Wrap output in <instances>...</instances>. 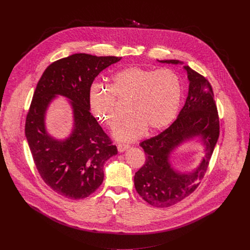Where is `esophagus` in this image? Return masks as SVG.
Segmentation results:
<instances>
[{
	"mask_svg": "<svg viewBox=\"0 0 250 250\" xmlns=\"http://www.w3.org/2000/svg\"><path fill=\"white\" fill-rule=\"evenodd\" d=\"M129 148V146L128 145H125V144H119L118 145V150L120 151V152H124V151H125L126 149H128Z\"/></svg>",
	"mask_w": 250,
	"mask_h": 250,
	"instance_id": "34e87169",
	"label": "esophagus"
}]
</instances>
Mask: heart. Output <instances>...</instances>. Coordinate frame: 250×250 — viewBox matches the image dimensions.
Here are the masks:
<instances>
[{
    "instance_id": "obj_1",
    "label": "heart",
    "mask_w": 250,
    "mask_h": 250,
    "mask_svg": "<svg viewBox=\"0 0 250 250\" xmlns=\"http://www.w3.org/2000/svg\"><path fill=\"white\" fill-rule=\"evenodd\" d=\"M182 82L172 69L140 66L125 68L113 76L110 87L93 84L89 104L95 118L113 128L120 120L117 98L130 100V115L114 130L123 141H133L149 131L167 127L176 118L182 101Z\"/></svg>"
}]
</instances>
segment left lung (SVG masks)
I'll return each mask as SVG.
<instances>
[{
    "mask_svg": "<svg viewBox=\"0 0 250 250\" xmlns=\"http://www.w3.org/2000/svg\"><path fill=\"white\" fill-rule=\"evenodd\" d=\"M179 64V60H160ZM188 97L176 121L158 135L144 140L146 160L134 175L138 195L157 208L171 207L190 196L200 185L208 169L220 135V120L209 82L189 66ZM199 137L206 147V156L193 172L180 173L169 164L170 152L182 142Z\"/></svg>",
    "mask_w": 250,
    "mask_h": 250,
    "instance_id": "left-lung-1",
    "label": "left lung"
}]
</instances>
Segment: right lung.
Returning <instances> with one entry per match:
<instances>
[{
	"instance_id": "add662e5",
	"label": "right lung",
	"mask_w": 250,
	"mask_h": 250,
	"mask_svg": "<svg viewBox=\"0 0 250 250\" xmlns=\"http://www.w3.org/2000/svg\"><path fill=\"white\" fill-rule=\"evenodd\" d=\"M121 60L116 56L76 53L51 63L33 93L25 120V136L42 180L57 194L84 199L103 183L104 164L118 153L117 146L90 113L89 91L101 71ZM60 94L69 99L75 127L58 141L45 128V113Z\"/></svg>"
}]
</instances>
